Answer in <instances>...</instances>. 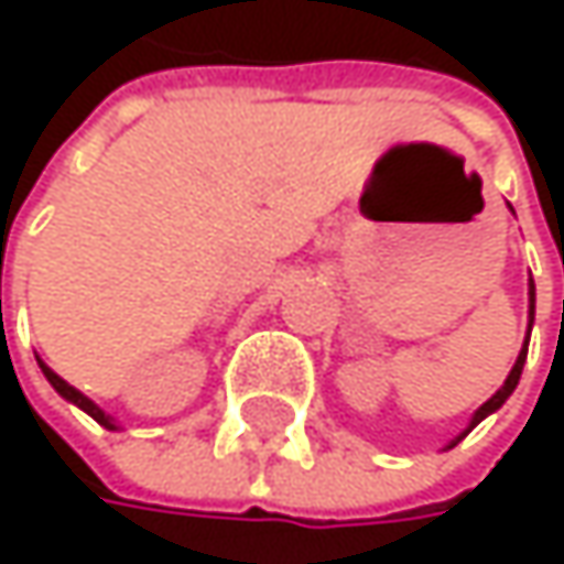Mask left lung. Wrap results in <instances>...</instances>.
<instances>
[{"instance_id":"obj_1","label":"left lung","mask_w":564,"mask_h":564,"mask_svg":"<svg viewBox=\"0 0 564 564\" xmlns=\"http://www.w3.org/2000/svg\"><path fill=\"white\" fill-rule=\"evenodd\" d=\"M529 296H532V306H529V316H532V313H535V286H529ZM525 349H529V339H525V346H522V352H519V359H516V366H512V372H509V376H507V382H503V389H500V392L494 394V398H490V401H487V404H484V408H480V411L474 414V421H470V427H477V424H480V421H484V417H487L490 411H497V408H500V404L507 401L509 394H512V389L519 386V376H522V366H525ZM470 427H467V431H470Z\"/></svg>"}]
</instances>
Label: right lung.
I'll return each mask as SVG.
<instances>
[{
  "label": "right lung",
  "instance_id": "add662e5",
  "mask_svg": "<svg viewBox=\"0 0 564 564\" xmlns=\"http://www.w3.org/2000/svg\"><path fill=\"white\" fill-rule=\"evenodd\" d=\"M42 372H45V379H48V382L55 386L57 394H64L67 401H74L77 408H84V411H87V414H90V417H94L97 424H104V427H113V424H110V417H107V414H104V411H100V408H97V404H94L90 398H84V394L77 392V389H70V386H67V382H64L61 376H55V372H52L48 366H42Z\"/></svg>",
  "mask_w": 564,
  "mask_h": 564
}]
</instances>
